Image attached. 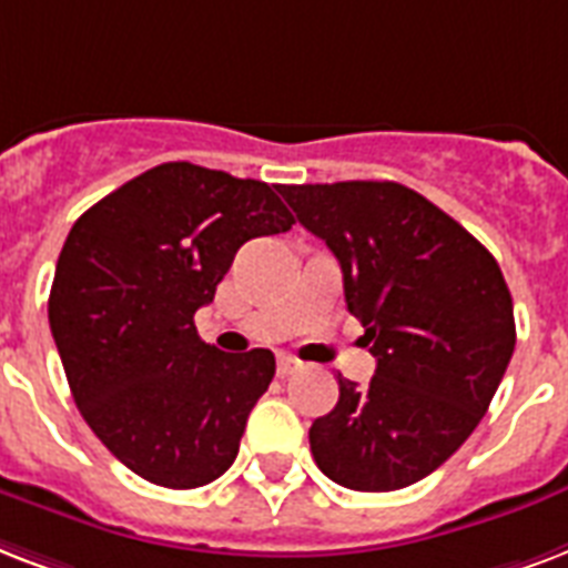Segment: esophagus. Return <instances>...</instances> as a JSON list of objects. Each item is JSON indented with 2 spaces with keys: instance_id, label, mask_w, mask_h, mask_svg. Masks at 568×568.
I'll return each instance as SVG.
<instances>
[{
  "instance_id": "obj_1",
  "label": "esophagus",
  "mask_w": 568,
  "mask_h": 568,
  "mask_svg": "<svg viewBox=\"0 0 568 568\" xmlns=\"http://www.w3.org/2000/svg\"><path fill=\"white\" fill-rule=\"evenodd\" d=\"M293 371H298V362L293 355H278V376H290Z\"/></svg>"
}]
</instances>
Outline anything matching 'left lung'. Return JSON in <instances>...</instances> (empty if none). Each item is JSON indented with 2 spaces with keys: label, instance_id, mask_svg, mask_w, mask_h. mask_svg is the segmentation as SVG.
<instances>
[{
  "label": "left lung",
  "instance_id": "left-lung-1",
  "mask_svg": "<svg viewBox=\"0 0 568 568\" xmlns=\"http://www.w3.org/2000/svg\"><path fill=\"white\" fill-rule=\"evenodd\" d=\"M341 263L376 376L311 424L328 480L394 491L424 480L477 429L516 349L498 261L463 224L394 180L281 186Z\"/></svg>",
  "mask_w": 568,
  "mask_h": 568
}]
</instances>
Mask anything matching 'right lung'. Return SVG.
Here are the masks:
<instances>
[{
    "label": "right lung",
    "instance_id": "right-lung-1",
    "mask_svg": "<svg viewBox=\"0 0 568 568\" xmlns=\"http://www.w3.org/2000/svg\"><path fill=\"white\" fill-rule=\"evenodd\" d=\"M296 224L275 186L162 162L70 227L50 290V328L70 394L133 474L197 489L236 459L275 355L219 353L197 337L240 245Z\"/></svg>",
    "mask_w": 568,
    "mask_h": 568
}]
</instances>
